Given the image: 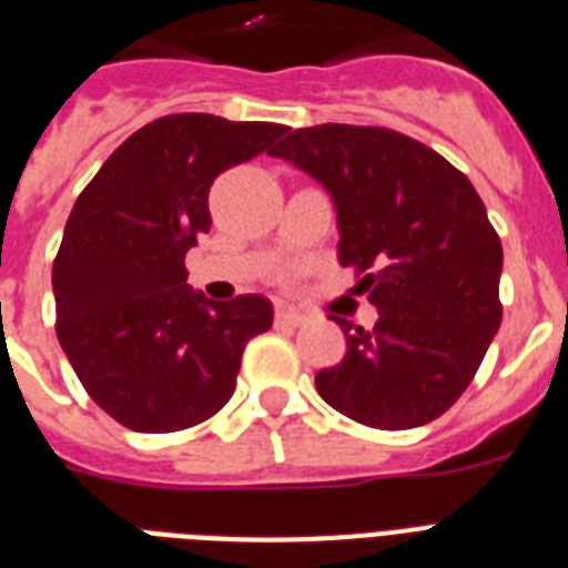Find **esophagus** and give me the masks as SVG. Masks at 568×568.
Masks as SVG:
<instances>
[{
    "mask_svg": "<svg viewBox=\"0 0 568 568\" xmlns=\"http://www.w3.org/2000/svg\"><path fill=\"white\" fill-rule=\"evenodd\" d=\"M276 324L280 327H301L303 315L294 310H285V306H276Z\"/></svg>",
    "mask_w": 568,
    "mask_h": 568,
    "instance_id": "1",
    "label": "esophagus"
}]
</instances>
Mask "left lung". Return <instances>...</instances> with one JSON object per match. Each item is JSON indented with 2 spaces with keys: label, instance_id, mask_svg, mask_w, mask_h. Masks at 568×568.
<instances>
[{
  "label": "left lung",
  "instance_id": "1",
  "mask_svg": "<svg viewBox=\"0 0 568 568\" xmlns=\"http://www.w3.org/2000/svg\"><path fill=\"white\" fill-rule=\"evenodd\" d=\"M271 155L336 205L338 262L377 306L372 329L336 318L345 359L315 374L333 409L409 430L457 404L501 327L504 250L484 200L436 150L379 126L297 129Z\"/></svg>",
  "mask_w": 568,
  "mask_h": 568
}]
</instances>
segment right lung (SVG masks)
I'll list each match as a JSON object with an SVG mask.
<instances>
[{"label": "right lung", "mask_w": 568, "mask_h": 568, "mask_svg": "<svg viewBox=\"0 0 568 568\" xmlns=\"http://www.w3.org/2000/svg\"><path fill=\"white\" fill-rule=\"evenodd\" d=\"M285 132L214 114L159 118L75 200L52 265L55 333L88 395L129 430L212 418L235 392L247 342L274 324L262 294L214 303L194 292L185 253L212 226V182Z\"/></svg>", "instance_id": "right-lung-1"}]
</instances>
